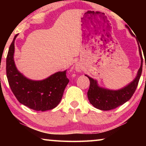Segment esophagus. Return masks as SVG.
I'll list each match as a JSON object with an SVG mask.
<instances>
[{
    "instance_id": "34e87169",
    "label": "esophagus",
    "mask_w": 146,
    "mask_h": 146,
    "mask_svg": "<svg viewBox=\"0 0 146 146\" xmlns=\"http://www.w3.org/2000/svg\"><path fill=\"white\" fill-rule=\"evenodd\" d=\"M75 69H76V72H79L81 71V67L79 65H76V66Z\"/></svg>"
}]
</instances>
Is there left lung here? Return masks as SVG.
<instances>
[{
	"instance_id": "left-lung-1",
	"label": "left lung",
	"mask_w": 146,
	"mask_h": 146,
	"mask_svg": "<svg viewBox=\"0 0 146 146\" xmlns=\"http://www.w3.org/2000/svg\"><path fill=\"white\" fill-rule=\"evenodd\" d=\"M125 27L128 29L131 35L134 36V35L129 29V28L128 27ZM137 44H138L139 52L141 58V66L134 80L122 88L113 90L100 87L98 84L96 80H94L88 75H85L88 78L90 82L89 90L87 93L88 98L90 103L96 108L104 111L110 110L123 104L128 101L133 96L136 90L142 72L143 58L139 43H137Z\"/></svg>"
}]
</instances>
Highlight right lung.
I'll list each match as a JSON object with an SVG mask.
<instances>
[{
	"mask_svg": "<svg viewBox=\"0 0 146 146\" xmlns=\"http://www.w3.org/2000/svg\"><path fill=\"white\" fill-rule=\"evenodd\" d=\"M14 38L7 57V76L12 92L22 104L36 111H46L56 107L69 82L66 70L56 72L42 80H33L18 70L15 65Z\"/></svg>",
	"mask_w": 146,
	"mask_h": 146,
	"instance_id": "right-lung-1",
	"label": "right lung"
}]
</instances>
